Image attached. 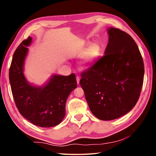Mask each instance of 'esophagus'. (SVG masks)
<instances>
[{"label": "esophagus", "mask_w": 156, "mask_h": 156, "mask_svg": "<svg viewBox=\"0 0 156 156\" xmlns=\"http://www.w3.org/2000/svg\"><path fill=\"white\" fill-rule=\"evenodd\" d=\"M76 81H77V84H79V83H80V78L78 76H76Z\"/></svg>", "instance_id": "esophagus-1"}]
</instances>
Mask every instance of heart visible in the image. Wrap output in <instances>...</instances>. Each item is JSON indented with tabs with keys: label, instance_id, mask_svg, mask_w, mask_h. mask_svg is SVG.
Wrapping results in <instances>:
<instances>
[{
	"label": "heart",
	"instance_id": "1",
	"mask_svg": "<svg viewBox=\"0 0 156 156\" xmlns=\"http://www.w3.org/2000/svg\"><path fill=\"white\" fill-rule=\"evenodd\" d=\"M102 46L98 42L91 43L88 41H81L69 49L68 53L72 56L80 57L79 68L87 70L93 66L102 55Z\"/></svg>",
	"mask_w": 156,
	"mask_h": 156
}]
</instances>
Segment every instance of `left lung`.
Masks as SVG:
<instances>
[{"instance_id":"obj_1","label":"left lung","mask_w":156,"mask_h":156,"mask_svg":"<svg viewBox=\"0 0 156 156\" xmlns=\"http://www.w3.org/2000/svg\"><path fill=\"white\" fill-rule=\"evenodd\" d=\"M107 32L105 55L82 73L80 81L91 112L102 121L118 119L135 107L144 76L143 58L133 39L112 27Z\"/></svg>"}]
</instances>
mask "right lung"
Wrapping results in <instances>:
<instances>
[{
	"label": "right lung",
	"mask_w": 156,
	"mask_h": 156,
	"mask_svg": "<svg viewBox=\"0 0 156 156\" xmlns=\"http://www.w3.org/2000/svg\"><path fill=\"white\" fill-rule=\"evenodd\" d=\"M32 37L23 41L12 56L9 81L15 105L20 113L31 123L41 127L59 125L66 115V102L77 87L76 76L53 74L42 86L29 83L24 65Z\"/></svg>",
	"instance_id": "1"
}]
</instances>
